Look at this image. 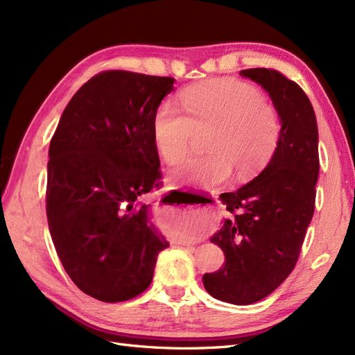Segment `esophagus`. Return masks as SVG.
I'll return each instance as SVG.
<instances>
[{
	"label": "esophagus",
	"mask_w": 355,
	"mask_h": 355,
	"mask_svg": "<svg viewBox=\"0 0 355 355\" xmlns=\"http://www.w3.org/2000/svg\"><path fill=\"white\" fill-rule=\"evenodd\" d=\"M214 201H216V200H214Z\"/></svg>",
	"instance_id": "34e87169"
}]
</instances>
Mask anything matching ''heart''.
Returning <instances> with one entry per match:
<instances>
[{
  "label": "heart",
  "instance_id": "b5f03b06",
  "mask_svg": "<svg viewBox=\"0 0 355 355\" xmlns=\"http://www.w3.org/2000/svg\"><path fill=\"white\" fill-rule=\"evenodd\" d=\"M185 114L166 101L154 116V142L166 163L175 166L188 154L196 132L204 139L206 155L192 157L176 173L178 184L211 189L239 173L262 166L274 153L282 132L280 118L262 93L237 80H218L182 93Z\"/></svg>",
  "mask_w": 355,
  "mask_h": 355
}]
</instances>
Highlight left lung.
I'll list each match as a JSON object with an SVG mask.
<instances>
[{
    "mask_svg": "<svg viewBox=\"0 0 355 355\" xmlns=\"http://www.w3.org/2000/svg\"><path fill=\"white\" fill-rule=\"evenodd\" d=\"M268 92L282 132L271 159L249 184L219 198L234 218L210 241L225 263L202 275L207 293L222 302L250 305L293 271L314 214L318 179V127L313 105L299 85L274 69L240 71Z\"/></svg>",
    "mask_w": 355,
    "mask_h": 355,
    "instance_id": "1",
    "label": "left lung"
}]
</instances>
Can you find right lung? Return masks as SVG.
<instances>
[{"mask_svg": "<svg viewBox=\"0 0 355 355\" xmlns=\"http://www.w3.org/2000/svg\"><path fill=\"white\" fill-rule=\"evenodd\" d=\"M173 84L127 71L96 75L72 96L50 142L51 240L75 286L102 302L142 293L170 245L144 196L161 179L153 125Z\"/></svg>", "mask_w": 355, "mask_h": 355, "instance_id": "right-lung-1", "label": "right lung"}]
</instances>
